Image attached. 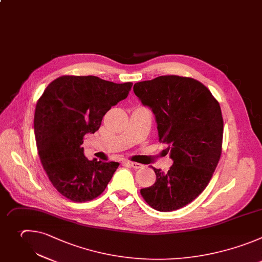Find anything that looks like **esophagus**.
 Returning <instances> with one entry per match:
<instances>
[{
  "instance_id": "esophagus-1",
  "label": "esophagus",
  "mask_w": 262,
  "mask_h": 262,
  "mask_svg": "<svg viewBox=\"0 0 262 262\" xmlns=\"http://www.w3.org/2000/svg\"><path fill=\"white\" fill-rule=\"evenodd\" d=\"M124 163H125L126 165H128V166H131V167L135 168V169H138V168H141V167H142V165H141V164H139V163H136V162H131V161H125Z\"/></svg>"
}]
</instances>
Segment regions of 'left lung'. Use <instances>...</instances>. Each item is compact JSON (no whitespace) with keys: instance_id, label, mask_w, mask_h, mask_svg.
<instances>
[{"instance_id":"1","label":"left lung","mask_w":262,"mask_h":262,"mask_svg":"<svg viewBox=\"0 0 262 262\" xmlns=\"http://www.w3.org/2000/svg\"><path fill=\"white\" fill-rule=\"evenodd\" d=\"M134 94L154 114L159 141L173 161L167 172L152 167L156 182L140 190L159 212L193 201L210 183L222 151L223 118L218 101L201 82L177 75L140 81Z\"/></svg>"}]
</instances>
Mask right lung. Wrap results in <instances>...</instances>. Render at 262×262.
<instances>
[{
    "mask_svg": "<svg viewBox=\"0 0 262 262\" xmlns=\"http://www.w3.org/2000/svg\"><path fill=\"white\" fill-rule=\"evenodd\" d=\"M133 83L97 76H61L37 102L34 132L42 166L66 198L84 202L98 197L119 167L118 162L88 160L83 136L95 133L112 106L126 99Z\"/></svg>",
    "mask_w": 262,
    "mask_h": 262,
    "instance_id": "add662e5",
    "label": "right lung"
}]
</instances>
